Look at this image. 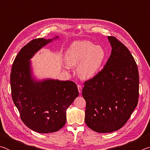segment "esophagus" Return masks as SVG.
<instances>
[{
	"instance_id": "obj_1",
	"label": "esophagus",
	"mask_w": 150,
	"mask_h": 150,
	"mask_svg": "<svg viewBox=\"0 0 150 150\" xmlns=\"http://www.w3.org/2000/svg\"><path fill=\"white\" fill-rule=\"evenodd\" d=\"M77 88H78L79 93H81V92H82V86L80 85H77Z\"/></svg>"
}]
</instances>
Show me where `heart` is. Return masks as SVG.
Segmentation results:
<instances>
[{
  "instance_id": "1",
  "label": "heart",
  "mask_w": 150,
  "mask_h": 150,
  "mask_svg": "<svg viewBox=\"0 0 150 150\" xmlns=\"http://www.w3.org/2000/svg\"><path fill=\"white\" fill-rule=\"evenodd\" d=\"M106 52L100 45L87 40L73 42L65 55L66 64L77 65V73L83 79L93 77L100 69L105 60Z\"/></svg>"
}]
</instances>
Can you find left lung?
<instances>
[{
	"instance_id": "left-lung-1",
	"label": "left lung",
	"mask_w": 150,
	"mask_h": 150,
	"mask_svg": "<svg viewBox=\"0 0 150 150\" xmlns=\"http://www.w3.org/2000/svg\"><path fill=\"white\" fill-rule=\"evenodd\" d=\"M108 39L110 57L100 72L85 81L82 90L85 123L99 133L121 128L137 106L139 96V73L133 56L115 37Z\"/></svg>"
}]
</instances>
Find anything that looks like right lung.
I'll return each instance as SVG.
<instances>
[{"mask_svg":"<svg viewBox=\"0 0 150 150\" xmlns=\"http://www.w3.org/2000/svg\"><path fill=\"white\" fill-rule=\"evenodd\" d=\"M57 38L32 40L20 51L12 67V100L25 125L39 133L54 132L63 128L66 110L79 96L77 85L73 81L33 78L30 59Z\"/></svg>","mask_w":150,"mask_h":150,"instance_id":"add662e5","label":"right lung"}]
</instances>
